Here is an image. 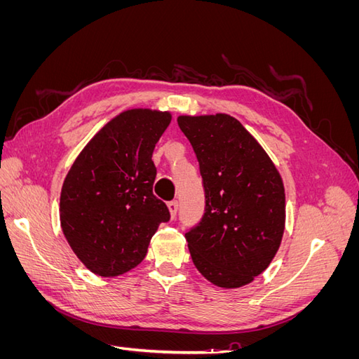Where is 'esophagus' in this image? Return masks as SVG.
Instances as JSON below:
<instances>
[{
	"label": "esophagus",
	"instance_id": "34e87169",
	"mask_svg": "<svg viewBox=\"0 0 359 359\" xmlns=\"http://www.w3.org/2000/svg\"><path fill=\"white\" fill-rule=\"evenodd\" d=\"M168 208H169L170 217L173 219V217H175L177 212H178V201H170V202L168 203Z\"/></svg>",
	"mask_w": 359,
	"mask_h": 359
}]
</instances>
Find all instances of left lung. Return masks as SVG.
<instances>
[{
	"label": "left lung",
	"mask_w": 359,
	"mask_h": 359,
	"mask_svg": "<svg viewBox=\"0 0 359 359\" xmlns=\"http://www.w3.org/2000/svg\"><path fill=\"white\" fill-rule=\"evenodd\" d=\"M178 126L198 157L205 190L202 220L186 233L193 264L215 286H245L268 268L283 238V180L236 118L181 115Z\"/></svg>",
	"instance_id": "left-lung-1"
}]
</instances>
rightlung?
Returning <instances> with one entry per match:
<instances>
[{
  "label": "right lung",
  "mask_w": 359,
  "mask_h": 359,
  "mask_svg": "<svg viewBox=\"0 0 359 359\" xmlns=\"http://www.w3.org/2000/svg\"><path fill=\"white\" fill-rule=\"evenodd\" d=\"M169 112L128 109L94 135L64 180L60 220L74 255L91 273L116 277L147 256L166 203L153 193V151Z\"/></svg>",
  "instance_id": "obj_1"
}]
</instances>
